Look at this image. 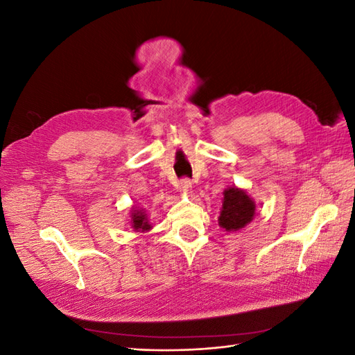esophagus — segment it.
<instances>
[{"label":"esophagus","mask_w":355,"mask_h":355,"mask_svg":"<svg viewBox=\"0 0 355 355\" xmlns=\"http://www.w3.org/2000/svg\"><path fill=\"white\" fill-rule=\"evenodd\" d=\"M179 188H180V191H184V192H191L192 182L189 179H182L180 184H179Z\"/></svg>","instance_id":"1"}]
</instances>
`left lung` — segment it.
I'll use <instances>...</instances> for the list:
<instances>
[{
    "label": "left lung",
    "instance_id": "1",
    "mask_svg": "<svg viewBox=\"0 0 355 355\" xmlns=\"http://www.w3.org/2000/svg\"><path fill=\"white\" fill-rule=\"evenodd\" d=\"M256 204L244 189L231 187L223 191V202L219 216V227L225 231H239L250 223L254 216Z\"/></svg>",
    "mask_w": 355,
    "mask_h": 355
}]
</instances>
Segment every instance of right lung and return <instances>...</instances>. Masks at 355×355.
<instances>
[{
    "mask_svg": "<svg viewBox=\"0 0 355 355\" xmlns=\"http://www.w3.org/2000/svg\"><path fill=\"white\" fill-rule=\"evenodd\" d=\"M132 228L137 232H145L153 228L151 225H149L146 213L144 210L136 209L132 211Z\"/></svg>",
    "mask_w": 355,
    "mask_h": 355,
    "instance_id": "right-lung-1",
    "label": "right lung"
}]
</instances>
